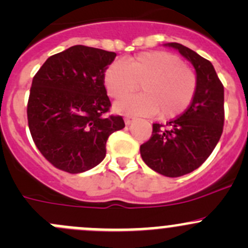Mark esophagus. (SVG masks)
Masks as SVG:
<instances>
[{
	"mask_svg": "<svg viewBox=\"0 0 248 248\" xmlns=\"http://www.w3.org/2000/svg\"><path fill=\"white\" fill-rule=\"evenodd\" d=\"M134 120H136V119H134L133 116H124V124H131L132 122L134 121Z\"/></svg>",
	"mask_w": 248,
	"mask_h": 248,
	"instance_id": "esophagus-1",
	"label": "esophagus"
}]
</instances>
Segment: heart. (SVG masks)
I'll return each instance as SVG.
<instances>
[{
  "label": "heart",
  "mask_w": 248,
  "mask_h": 248,
  "mask_svg": "<svg viewBox=\"0 0 248 248\" xmlns=\"http://www.w3.org/2000/svg\"><path fill=\"white\" fill-rule=\"evenodd\" d=\"M142 93L119 102L115 110L170 119L182 114L193 101L197 76L176 55L166 51L140 52L126 64L112 62L104 73L111 98L122 99L139 87Z\"/></svg>",
  "instance_id": "heart-1"
}]
</instances>
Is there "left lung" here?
Instances as JSON below:
<instances>
[{"label": "left lung", "mask_w": 248, "mask_h": 248, "mask_svg": "<svg viewBox=\"0 0 248 248\" xmlns=\"http://www.w3.org/2000/svg\"><path fill=\"white\" fill-rule=\"evenodd\" d=\"M166 46L193 64L197 91L184 114L166 126L152 124L151 138L140 146V155L152 170L177 177L199 168L216 147L223 132L224 89L211 62L182 44Z\"/></svg>", "instance_id": "left-lung-1"}]
</instances>
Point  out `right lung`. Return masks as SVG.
<instances>
[{
    "mask_svg": "<svg viewBox=\"0 0 248 248\" xmlns=\"http://www.w3.org/2000/svg\"><path fill=\"white\" fill-rule=\"evenodd\" d=\"M116 54L74 46L50 56L32 80L27 120L41 154L57 169L78 174L106 157L109 136L124 127L107 116L110 103L104 73Z\"/></svg>",
    "mask_w": 248,
    "mask_h": 248,
    "instance_id": "right-lung-1",
    "label": "right lung"
}]
</instances>
